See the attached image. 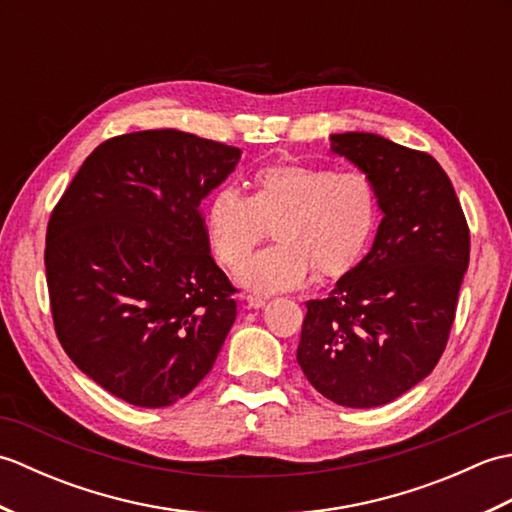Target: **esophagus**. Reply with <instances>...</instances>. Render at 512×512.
<instances>
[{"label":"esophagus","mask_w":512,"mask_h":512,"mask_svg":"<svg viewBox=\"0 0 512 512\" xmlns=\"http://www.w3.org/2000/svg\"><path fill=\"white\" fill-rule=\"evenodd\" d=\"M246 303H248V308L259 310V308L266 306V299L264 297H257V295H250V297H246Z\"/></svg>","instance_id":"1"}]
</instances>
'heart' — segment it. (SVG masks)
<instances>
[{
    "label": "heart",
    "mask_w": 512,
    "mask_h": 512,
    "mask_svg": "<svg viewBox=\"0 0 512 512\" xmlns=\"http://www.w3.org/2000/svg\"><path fill=\"white\" fill-rule=\"evenodd\" d=\"M253 184V198L222 184L204 215L213 253L226 268L241 266L267 228L276 226L278 246L239 268L244 288L259 295L297 290L314 270L321 279H339L372 244L380 204L363 173L277 162L259 169Z\"/></svg>",
    "instance_id": "b5f03b06"
}]
</instances>
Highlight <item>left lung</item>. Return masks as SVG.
I'll return each mask as SVG.
<instances>
[{
  "label": "left lung",
  "mask_w": 512,
  "mask_h": 512,
  "mask_svg": "<svg viewBox=\"0 0 512 512\" xmlns=\"http://www.w3.org/2000/svg\"><path fill=\"white\" fill-rule=\"evenodd\" d=\"M332 151L374 182L383 220L372 250L308 301L297 361L343 407L396 400L427 378L447 347L469 268V226L436 158L378 134L330 136Z\"/></svg>",
  "instance_id": "obj_1"
}]
</instances>
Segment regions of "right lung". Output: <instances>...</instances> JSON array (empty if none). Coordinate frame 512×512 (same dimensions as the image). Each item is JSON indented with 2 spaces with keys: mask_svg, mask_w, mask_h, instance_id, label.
<instances>
[{
  "mask_svg": "<svg viewBox=\"0 0 512 512\" xmlns=\"http://www.w3.org/2000/svg\"><path fill=\"white\" fill-rule=\"evenodd\" d=\"M242 151L178 129L105 140L54 206L46 279L72 363L112 396L158 409L211 372L235 323L200 202Z\"/></svg>",
  "mask_w": 512,
  "mask_h": 512,
  "instance_id": "right-lung-1",
  "label": "right lung"
}]
</instances>
